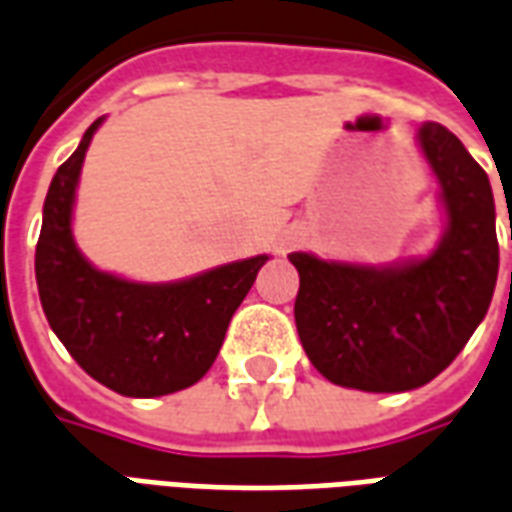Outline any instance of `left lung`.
<instances>
[{
  "mask_svg": "<svg viewBox=\"0 0 512 512\" xmlns=\"http://www.w3.org/2000/svg\"><path fill=\"white\" fill-rule=\"evenodd\" d=\"M419 145L447 211L433 255L389 268L290 255L301 345L332 384L362 392L428 384L461 354L494 296L499 241L488 175L441 123L419 128Z\"/></svg>",
  "mask_w": 512,
  "mask_h": 512,
  "instance_id": "1",
  "label": "left lung"
}]
</instances>
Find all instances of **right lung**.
Listing matches in <instances>:
<instances>
[{
  "instance_id": "1",
  "label": "right lung",
  "mask_w": 512,
  "mask_h": 512,
  "mask_svg": "<svg viewBox=\"0 0 512 512\" xmlns=\"http://www.w3.org/2000/svg\"><path fill=\"white\" fill-rule=\"evenodd\" d=\"M51 180L35 277L49 326L87 376L117 395L158 397L197 384L219 354L233 312L268 255L219 266L200 277L139 285L93 268L76 249L71 211L95 128Z\"/></svg>"
}]
</instances>
